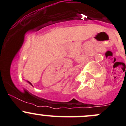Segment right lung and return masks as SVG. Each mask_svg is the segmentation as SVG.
I'll return each instance as SVG.
<instances>
[{
    "label": "right lung",
    "instance_id": "1",
    "mask_svg": "<svg viewBox=\"0 0 126 126\" xmlns=\"http://www.w3.org/2000/svg\"><path fill=\"white\" fill-rule=\"evenodd\" d=\"M28 82V83H29V84H30V85H31L32 86V83H30V82Z\"/></svg>",
    "mask_w": 126,
    "mask_h": 126
}]
</instances>
